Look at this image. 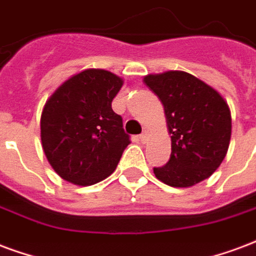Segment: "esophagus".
Here are the masks:
<instances>
[{
  "instance_id": "obj_1",
  "label": "esophagus",
  "mask_w": 256,
  "mask_h": 256,
  "mask_svg": "<svg viewBox=\"0 0 256 256\" xmlns=\"http://www.w3.org/2000/svg\"><path fill=\"white\" fill-rule=\"evenodd\" d=\"M148 136H150V132L147 130H146L143 132V134H142V135L139 136V140H140V142H142V143H146V142H147V139H148Z\"/></svg>"
}]
</instances>
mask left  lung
Here are the masks:
<instances>
[{
  "mask_svg": "<svg viewBox=\"0 0 256 256\" xmlns=\"http://www.w3.org/2000/svg\"><path fill=\"white\" fill-rule=\"evenodd\" d=\"M143 82L156 94L172 135V156L154 174L172 188H190L216 172L230 147L228 104L212 86L186 71L148 74Z\"/></svg>",
  "mask_w": 256,
  "mask_h": 256,
  "instance_id": "left-lung-1",
  "label": "left lung"
}]
</instances>
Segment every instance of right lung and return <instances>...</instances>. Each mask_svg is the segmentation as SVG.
Masks as SVG:
<instances>
[{
	"label": "right lung",
	"mask_w": 256,
	"mask_h": 256,
	"mask_svg": "<svg viewBox=\"0 0 256 256\" xmlns=\"http://www.w3.org/2000/svg\"><path fill=\"white\" fill-rule=\"evenodd\" d=\"M124 84L102 68H86L59 84L40 117V139L58 176L78 186L98 184L116 170L130 143L112 101Z\"/></svg>",
	"instance_id": "right-lung-1"
}]
</instances>
